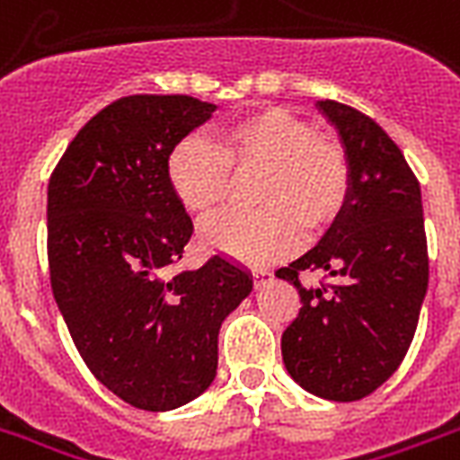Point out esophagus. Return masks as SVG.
Segmentation results:
<instances>
[{
  "mask_svg": "<svg viewBox=\"0 0 460 460\" xmlns=\"http://www.w3.org/2000/svg\"><path fill=\"white\" fill-rule=\"evenodd\" d=\"M270 277V272L268 270H253V279H255V285H262V282H265V279H268Z\"/></svg>",
  "mask_w": 460,
  "mask_h": 460,
  "instance_id": "1",
  "label": "esophagus"
}]
</instances>
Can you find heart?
Segmentation results:
<instances>
[{
    "label": "heart",
    "mask_w": 460,
    "mask_h": 460,
    "mask_svg": "<svg viewBox=\"0 0 460 460\" xmlns=\"http://www.w3.org/2000/svg\"><path fill=\"white\" fill-rule=\"evenodd\" d=\"M231 166H262L255 185L258 209L222 212L207 219L202 243L234 261L270 262L299 243V224L315 231L345 205L349 171L342 149L315 137L285 108L245 115L217 139L183 137L166 159V178L192 215H209L226 195Z\"/></svg>",
    "instance_id": "1"
}]
</instances>
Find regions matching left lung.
Here are the masks:
<instances>
[{
  "instance_id": "obj_1",
  "label": "left lung",
  "mask_w": 460,
  "mask_h": 460,
  "mask_svg": "<svg viewBox=\"0 0 460 460\" xmlns=\"http://www.w3.org/2000/svg\"><path fill=\"white\" fill-rule=\"evenodd\" d=\"M345 149V205L323 238L275 272L299 289V315L282 332L289 376L308 394L349 402L394 376L415 335L427 294L422 192L391 137L338 101H315ZM321 269L331 286L304 288Z\"/></svg>"
}]
</instances>
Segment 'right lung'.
<instances>
[{
  "instance_id": "add662e5",
  "label": "right lung",
  "mask_w": 460,
  "mask_h": 460,
  "mask_svg": "<svg viewBox=\"0 0 460 460\" xmlns=\"http://www.w3.org/2000/svg\"><path fill=\"white\" fill-rule=\"evenodd\" d=\"M217 111L192 96H128L93 115L48 185L52 294L79 355L129 405L166 412L212 385L219 328L253 289L226 255L173 275L192 236L166 159Z\"/></svg>"
}]
</instances>
